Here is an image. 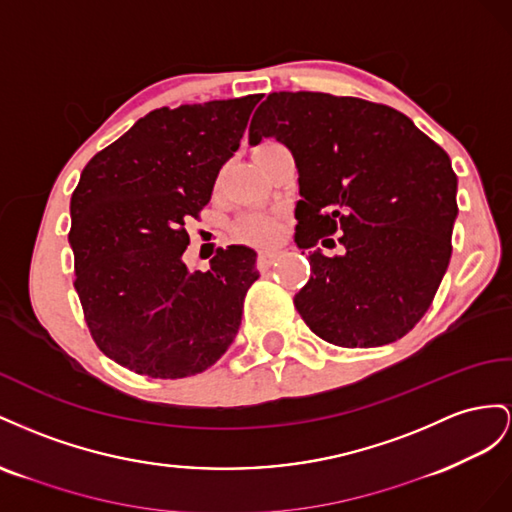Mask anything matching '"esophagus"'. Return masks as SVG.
Returning <instances> with one entry per match:
<instances>
[{
  "label": "esophagus",
  "instance_id": "obj_1",
  "mask_svg": "<svg viewBox=\"0 0 512 512\" xmlns=\"http://www.w3.org/2000/svg\"><path fill=\"white\" fill-rule=\"evenodd\" d=\"M279 259V253L276 251H261L259 255H257V266L261 268V270H266V268H270L274 261Z\"/></svg>",
  "mask_w": 512,
  "mask_h": 512
}]
</instances>
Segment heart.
<instances>
[{"instance_id":"1","label":"heart","mask_w":512,"mask_h":512,"mask_svg":"<svg viewBox=\"0 0 512 512\" xmlns=\"http://www.w3.org/2000/svg\"><path fill=\"white\" fill-rule=\"evenodd\" d=\"M233 236L246 244H270L279 236V221L268 212H248L233 225Z\"/></svg>"}]
</instances>
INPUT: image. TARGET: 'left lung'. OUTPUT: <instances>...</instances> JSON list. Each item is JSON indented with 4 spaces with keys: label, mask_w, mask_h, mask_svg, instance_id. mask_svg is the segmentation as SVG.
<instances>
[{
    "label": "left lung",
    "mask_w": 512,
    "mask_h": 512,
    "mask_svg": "<svg viewBox=\"0 0 512 512\" xmlns=\"http://www.w3.org/2000/svg\"><path fill=\"white\" fill-rule=\"evenodd\" d=\"M274 137L298 167L296 244L311 279L294 298L319 339L379 347L405 337L431 306L457 218L448 154L401 111L354 96L274 92L248 143ZM343 230L344 253L326 258Z\"/></svg>",
    "instance_id": "1"
}]
</instances>
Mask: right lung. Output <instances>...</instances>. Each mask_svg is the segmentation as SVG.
I'll list each match as a JSON object with an SVG mask.
<instances>
[{
    "instance_id": "obj_1",
    "label": "right lung",
    "mask_w": 512,
    "mask_h": 512,
    "mask_svg": "<svg viewBox=\"0 0 512 512\" xmlns=\"http://www.w3.org/2000/svg\"><path fill=\"white\" fill-rule=\"evenodd\" d=\"M259 94L156 109L85 165L70 199L75 289L100 352L139 375L180 379L221 358L242 321L257 253L218 248L188 272V218L208 206Z\"/></svg>"
}]
</instances>
